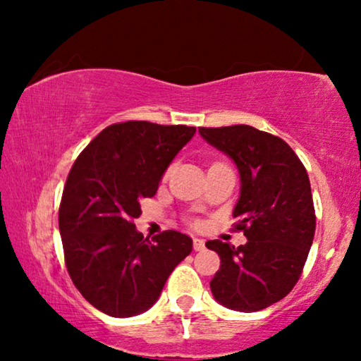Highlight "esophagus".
<instances>
[{
    "instance_id": "34e87169",
    "label": "esophagus",
    "mask_w": 361,
    "mask_h": 361,
    "mask_svg": "<svg viewBox=\"0 0 361 361\" xmlns=\"http://www.w3.org/2000/svg\"><path fill=\"white\" fill-rule=\"evenodd\" d=\"M194 250L195 251H204L205 250V241L202 238H194Z\"/></svg>"
}]
</instances>
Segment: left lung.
Masks as SVG:
<instances>
[{
  "label": "left lung",
  "instance_id": "8db88e82",
  "mask_svg": "<svg viewBox=\"0 0 361 361\" xmlns=\"http://www.w3.org/2000/svg\"><path fill=\"white\" fill-rule=\"evenodd\" d=\"M199 133L238 167L235 228L248 238L238 248L220 240L205 243L220 256L212 294L225 307L256 312L286 298L302 274L315 233L307 171L288 142L253 126L199 128Z\"/></svg>",
  "mask_w": 361,
  "mask_h": 361
}]
</instances>
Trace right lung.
<instances>
[{
  "label": "right lung",
  "instance_id": "right-lung-1",
  "mask_svg": "<svg viewBox=\"0 0 361 361\" xmlns=\"http://www.w3.org/2000/svg\"><path fill=\"white\" fill-rule=\"evenodd\" d=\"M194 126L115 123L73 162L59 207L63 258L80 294L111 317L145 312L192 251V238L166 230L147 240L133 220L156 194Z\"/></svg>",
  "mask_w": 361,
  "mask_h": 361
}]
</instances>
